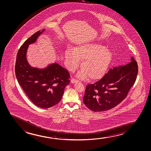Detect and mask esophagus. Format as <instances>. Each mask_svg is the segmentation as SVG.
Returning a JSON list of instances; mask_svg holds the SVG:
<instances>
[{
    "mask_svg": "<svg viewBox=\"0 0 151 151\" xmlns=\"http://www.w3.org/2000/svg\"><path fill=\"white\" fill-rule=\"evenodd\" d=\"M78 82H79V81H78V80H77V79H72L71 80V82L72 83H74Z\"/></svg>",
    "mask_w": 151,
    "mask_h": 151,
    "instance_id": "1",
    "label": "esophagus"
}]
</instances>
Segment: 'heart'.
I'll return each mask as SVG.
<instances>
[{
	"mask_svg": "<svg viewBox=\"0 0 151 151\" xmlns=\"http://www.w3.org/2000/svg\"><path fill=\"white\" fill-rule=\"evenodd\" d=\"M65 58L68 69L74 71L79 67L80 61L81 69L77 74L81 79L88 76L92 80L99 79L108 69L112 59L110 50L104 46L97 43L85 44L74 50L65 52Z\"/></svg>",
	"mask_w": 151,
	"mask_h": 151,
	"instance_id": "b5f03b06",
	"label": "heart"
}]
</instances>
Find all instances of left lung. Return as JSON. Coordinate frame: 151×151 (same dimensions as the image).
<instances>
[{
    "instance_id": "8db88e82",
    "label": "left lung",
    "mask_w": 151,
    "mask_h": 151,
    "mask_svg": "<svg viewBox=\"0 0 151 151\" xmlns=\"http://www.w3.org/2000/svg\"><path fill=\"white\" fill-rule=\"evenodd\" d=\"M110 69L104 77L94 83L86 86L83 103L90 110L101 112L115 107L126 98L135 83L137 73V62Z\"/></svg>"
}]
</instances>
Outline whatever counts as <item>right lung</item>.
<instances>
[{
    "label": "right lung",
    "instance_id": "obj_1",
    "mask_svg": "<svg viewBox=\"0 0 151 151\" xmlns=\"http://www.w3.org/2000/svg\"><path fill=\"white\" fill-rule=\"evenodd\" d=\"M44 29L36 32L23 44L17 55L15 73L19 83L32 102L40 108L52 107L60 101L65 88L70 83V73L58 64L43 69L32 68L26 59L29 44L33 43Z\"/></svg>",
    "mask_w": 151,
    "mask_h": 151
}]
</instances>
